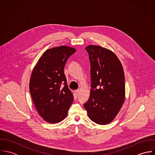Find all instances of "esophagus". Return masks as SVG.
Here are the masks:
<instances>
[{
	"mask_svg": "<svg viewBox=\"0 0 155 155\" xmlns=\"http://www.w3.org/2000/svg\"><path fill=\"white\" fill-rule=\"evenodd\" d=\"M74 94H75V95H76V96H78V94H79V90H78V89L75 90V91H74Z\"/></svg>",
	"mask_w": 155,
	"mask_h": 155,
	"instance_id": "34e87169",
	"label": "esophagus"
}]
</instances>
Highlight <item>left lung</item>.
Returning <instances> with one entry per match:
<instances>
[{
	"instance_id": "8db88e82",
	"label": "left lung",
	"mask_w": 155,
	"mask_h": 155,
	"mask_svg": "<svg viewBox=\"0 0 155 155\" xmlns=\"http://www.w3.org/2000/svg\"><path fill=\"white\" fill-rule=\"evenodd\" d=\"M91 64V89L84 104L91 120L99 125L111 122L125 101V75L116 55L100 46L85 48Z\"/></svg>"
}]
</instances>
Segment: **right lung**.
<instances>
[{"instance_id":"right-lung-1","label":"right lung","mask_w":155,"mask_h":155,"mask_svg":"<svg viewBox=\"0 0 155 155\" xmlns=\"http://www.w3.org/2000/svg\"><path fill=\"white\" fill-rule=\"evenodd\" d=\"M76 50L66 46L46 50L35 67L29 89L34 104L42 117L49 123H58L66 117L73 101L67 85L64 68Z\"/></svg>"}]
</instances>
